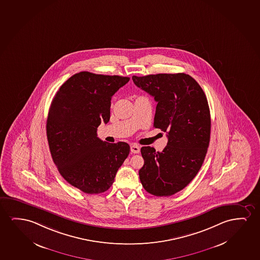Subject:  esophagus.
Here are the masks:
<instances>
[{"mask_svg": "<svg viewBox=\"0 0 260 260\" xmlns=\"http://www.w3.org/2000/svg\"><path fill=\"white\" fill-rule=\"evenodd\" d=\"M130 149H131V151H132L133 153H139L140 152V147L137 144H136V143L131 144Z\"/></svg>", "mask_w": 260, "mask_h": 260, "instance_id": "1", "label": "esophagus"}]
</instances>
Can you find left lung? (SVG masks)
Instances as JSON below:
<instances>
[{"label":"left lung","mask_w":260,"mask_h":260,"mask_svg":"<svg viewBox=\"0 0 260 260\" xmlns=\"http://www.w3.org/2000/svg\"><path fill=\"white\" fill-rule=\"evenodd\" d=\"M132 79L157 102L153 126L167 133L169 139L161 152L142 147L141 183L149 193L171 196L186 187L203 164L211 128L208 100L186 74L133 76Z\"/></svg>","instance_id":"obj_1"}]
</instances>
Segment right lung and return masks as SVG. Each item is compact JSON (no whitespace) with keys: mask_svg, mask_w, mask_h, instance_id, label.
<instances>
[{"mask_svg":"<svg viewBox=\"0 0 260 260\" xmlns=\"http://www.w3.org/2000/svg\"><path fill=\"white\" fill-rule=\"evenodd\" d=\"M129 77L83 71L60 86L48 113V143L59 174L84 193L106 191L127 157L130 146L97 137L102 122L110 121L111 98Z\"/></svg>","mask_w":260,"mask_h":260,"instance_id":"add662e5","label":"right lung"}]
</instances>
